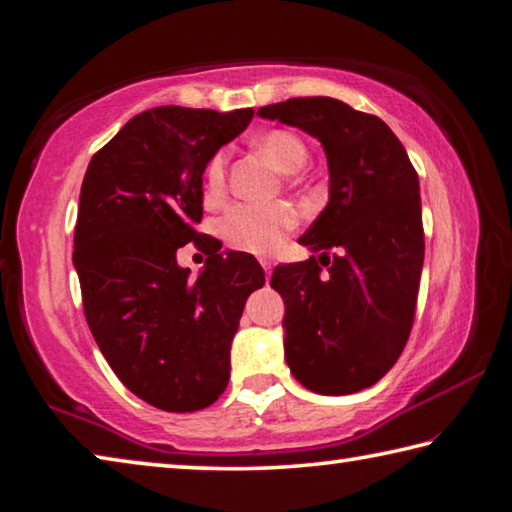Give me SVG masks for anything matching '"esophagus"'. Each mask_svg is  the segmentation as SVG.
<instances>
[{
  "instance_id": "obj_1",
  "label": "esophagus",
  "mask_w": 512,
  "mask_h": 512,
  "mask_svg": "<svg viewBox=\"0 0 512 512\" xmlns=\"http://www.w3.org/2000/svg\"><path fill=\"white\" fill-rule=\"evenodd\" d=\"M261 267L265 270V276L270 279V272H272V261H267V258H261Z\"/></svg>"
}]
</instances>
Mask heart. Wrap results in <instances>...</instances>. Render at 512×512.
I'll return each mask as SVG.
<instances>
[{
	"instance_id": "heart-1",
	"label": "heart",
	"mask_w": 512,
	"mask_h": 512,
	"mask_svg": "<svg viewBox=\"0 0 512 512\" xmlns=\"http://www.w3.org/2000/svg\"><path fill=\"white\" fill-rule=\"evenodd\" d=\"M258 149L276 170L292 174L301 170L308 161V147L297 133L288 129H270L254 138ZM288 183L292 177L286 179ZM226 195V152H215L208 158L204 170V199L206 204H220ZM297 226V213L288 204L231 206L222 215L217 231L222 240L236 251L256 256H270L279 251L288 233Z\"/></svg>"
}]
</instances>
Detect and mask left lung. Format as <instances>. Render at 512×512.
Here are the masks:
<instances>
[{
    "instance_id": "obj_1",
    "label": "left lung",
    "mask_w": 512,
    "mask_h": 512,
    "mask_svg": "<svg viewBox=\"0 0 512 512\" xmlns=\"http://www.w3.org/2000/svg\"><path fill=\"white\" fill-rule=\"evenodd\" d=\"M258 115L320 140L331 177L329 204L299 238L320 256L272 274L286 301L290 372L320 395L370 388L397 363L415 320L424 265L415 167L381 117L340 99L295 97Z\"/></svg>"
}]
</instances>
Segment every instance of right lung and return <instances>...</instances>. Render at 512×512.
<instances>
[{"label":"right lung","instance_id":"add662e5","mask_svg":"<svg viewBox=\"0 0 512 512\" xmlns=\"http://www.w3.org/2000/svg\"><path fill=\"white\" fill-rule=\"evenodd\" d=\"M251 117L152 108L90 158L81 183L72 261L86 322L117 379L167 413L201 410L226 390L242 308L265 283L254 256L220 254L195 231L208 158ZM188 241L209 254L197 280L176 263Z\"/></svg>","mask_w":512,"mask_h":512}]
</instances>
